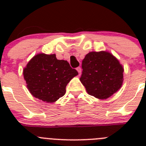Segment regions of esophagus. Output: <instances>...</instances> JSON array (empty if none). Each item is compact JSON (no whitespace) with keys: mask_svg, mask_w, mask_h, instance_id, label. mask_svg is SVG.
Segmentation results:
<instances>
[{"mask_svg":"<svg viewBox=\"0 0 146 146\" xmlns=\"http://www.w3.org/2000/svg\"><path fill=\"white\" fill-rule=\"evenodd\" d=\"M77 71L78 72V73H79V75H80V74H81V68H80V67H77Z\"/></svg>","mask_w":146,"mask_h":146,"instance_id":"obj_1","label":"esophagus"}]
</instances>
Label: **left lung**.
I'll return each instance as SVG.
<instances>
[{
    "instance_id": "1",
    "label": "left lung",
    "mask_w": 146,
    "mask_h": 146,
    "mask_svg": "<svg viewBox=\"0 0 146 146\" xmlns=\"http://www.w3.org/2000/svg\"><path fill=\"white\" fill-rule=\"evenodd\" d=\"M80 80L88 94L99 99H106L121 88L123 82V67L108 51L90 52L82 63Z\"/></svg>"
}]
</instances>
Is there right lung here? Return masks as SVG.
I'll list each match as a JSON object with an SVG mask.
<instances>
[{
    "label": "right lung",
    "mask_w": 146,
    "mask_h": 146,
    "mask_svg": "<svg viewBox=\"0 0 146 146\" xmlns=\"http://www.w3.org/2000/svg\"><path fill=\"white\" fill-rule=\"evenodd\" d=\"M77 74L66 60H58L55 54H36L23 69L30 93L47 103L55 102L64 96L67 84Z\"/></svg>",
    "instance_id": "add662e5"
}]
</instances>
